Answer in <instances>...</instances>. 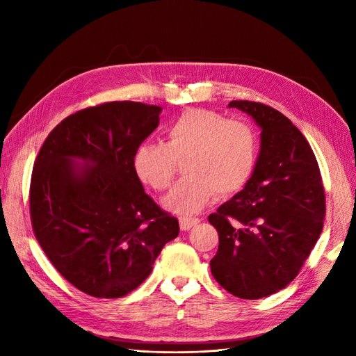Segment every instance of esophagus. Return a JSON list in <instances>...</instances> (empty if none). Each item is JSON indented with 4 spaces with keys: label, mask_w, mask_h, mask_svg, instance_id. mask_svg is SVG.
<instances>
[{
    "label": "esophagus",
    "mask_w": 356,
    "mask_h": 356,
    "mask_svg": "<svg viewBox=\"0 0 356 356\" xmlns=\"http://www.w3.org/2000/svg\"><path fill=\"white\" fill-rule=\"evenodd\" d=\"M179 223H180V229L188 231V229H191L194 225L199 223V218H195V217H180Z\"/></svg>",
    "instance_id": "obj_1"
}]
</instances>
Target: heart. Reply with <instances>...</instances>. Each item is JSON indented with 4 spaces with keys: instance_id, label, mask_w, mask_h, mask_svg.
I'll return each mask as SVG.
<instances>
[{
    "instance_id": "b5f03b06",
    "label": "heart",
    "mask_w": 356,
    "mask_h": 356,
    "mask_svg": "<svg viewBox=\"0 0 356 356\" xmlns=\"http://www.w3.org/2000/svg\"><path fill=\"white\" fill-rule=\"evenodd\" d=\"M184 177L163 197L171 213H199L216 193L243 190L257 165V136L246 122L207 108H188L165 128L163 142H143L136 148L133 166L142 184L163 191L172 182L177 162Z\"/></svg>"
}]
</instances>
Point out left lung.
Returning a JSON list of instances; mask_svg holds the SVG:
<instances>
[{
  "label": "left lung",
  "instance_id": "obj_1",
  "mask_svg": "<svg viewBox=\"0 0 356 356\" xmlns=\"http://www.w3.org/2000/svg\"><path fill=\"white\" fill-rule=\"evenodd\" d=\"M228 107L261 128L260 154L243 190L208 217L218 232L209 264L223 289L257 300L298 275L323 231L326 197L314 151L289 119L260 102Z\"/></svg>",
  "mask_w": 356,
  "mask_h": 356
}]
</instances>
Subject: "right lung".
<instances>
[{"mask_svg": "<svg viewBox=\"0 0 356 356\" xmlns=\"http://www.w3.org/2000/svg\"><path fill=\"white\" fill-rule=\"evenodd\" d=\"M162 108L105 102L65 118L44 140L30 180L38 243L67 282L96 298H120L145 282L176 217L143 191L134 151Z\"/></svg>", "mask_w": 356, "mask_h": 356, "instance_id": "1", "label": "right lung"}]
</instances>
